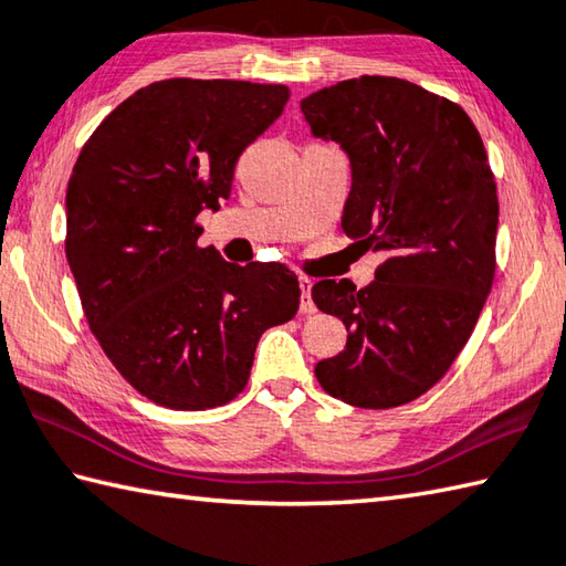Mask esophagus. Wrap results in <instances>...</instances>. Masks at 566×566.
Segmentation results:
<instances>
[{"label":"esophagus","mask_w":566,"mask_h":566,"mask_svg":"<svg viewBox=\"0 0 566 566\" xmlns=\"http://www.w3.org/2000/svg\"><path fill=\"white\" fill-rule=\"evenodd\" d=\"M313 281L301 279V313L303 315H313L315 313V303H313Z\"/></svg>","instance_id":"34e87169"}]
</instances>
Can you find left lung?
Returning <instances> with one entry per match:
<instances>
[{
  "label": "left lung",
  "mask_w": 566,
  "mask_h": 566,
  "mask_svg": "<svg viewBox=\"0 0 566 566\" xmlns=\"http://www.w3.org/2000/svg\"><path fill=\"white\" fill-rule=\"evenodd\" d=\"M301 108L313 135L349 155L345 233L384 253L367 287L313 285L319 311L347 327L345 349L315 377L352 407H401L451 369L493 287V169L461 105L409 81H339Z\"/></svg>",
  "instance_id": "left-lung-1"
}]
</instances>
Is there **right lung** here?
<instances>
[{"mask_svg":"<svg viewBox=\"0 0 566 566\" xmlns=\"http://www.w3.org/2000/svg\"><path fill=\"white\" fill-rule=\"evenodd\" d=\"M287 85L167 78L95 127L66 189V259L91 333L150 401L205 411L237 399L269 327L293 319L283 263L201 249V209L229 199L241 153L279 120Z\"/></svg>","mask_w":566,"mask_h":566,"instance_id":"1","label":"right lung"}]
</instances>
